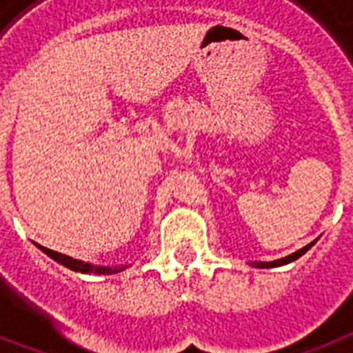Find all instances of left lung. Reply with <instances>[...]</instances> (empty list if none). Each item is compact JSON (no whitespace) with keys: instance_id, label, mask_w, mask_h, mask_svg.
Returning a JSON list of instances; mask_svg holds the SVG:
<instances>
[{"instance_id":"obj_1","label":"left lung","mask_w":353,"mask_h":353,"mask_svg":"<svg viewBox=\"0 0 353 353\" xmlns=\"http://www.w3.org/2000/svg\"><path fill=\"white\" fill-rule=\"evenodd\" d=\"M319 241V239H315V241H311L310 245H305V247H302L300 250H296V252L289 254V256H285V258H280V259H274V261H252V267H258V269H272V267H281V265H288L291 263V261H294V259H299L300 256H304L307 250H310L315 243Z\"/></svg>"}]
</instances>
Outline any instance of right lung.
I'll return each mask as SVG.
<instances>
[{
    "label": "right lung",
    "mask_w": 353,
    "mask_h": 353,
    "mask_svg": "<svg viewBox=\"0 0 353 353\" xmlns=\"http://www.w3.org/2000/svg\"><path fill=\"white\" fill-rule=\"evenodd\" d=\"M43 254H48L49 258L54 259L57 263L64 265L70 270H75V272H83V274H117V272H121V270L128 269L130 265H95V263H88V261H83V259H75L72 256H65V254L54 252L51 248H46L42 245H38L34 243Z\"/></svg>",
    "instance_id": "right-lung-1"
}]
</instances>
